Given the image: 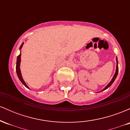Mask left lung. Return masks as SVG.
<instances>
[{"mask_svg":"<svg viewBox=\"0 0 130 130\" xmlns=\"http://www.w3.org/2000/svg\"><path fill=\"white\" fill-rule=\"evenodd\" d=\"M116 62H117V65H116V73H115V74H114V76H113L112 78V79H111V81L109 82V84H108V85H107V86H106V87H104V89H103L102 90L100 91V92H102V91H103V90H106L107 89H108V88L110 86H111L112 84V83H114V80H115V79H116V77H117V74H118V72H119V67H118V60H117V57H116Z\"/></svg>","mask_w":130,"mask_h":130,"instance_id":"left-lung-1","label":"left lung"}]
</instances>
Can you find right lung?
<instances>
[{"label": "right lung", "mask_w": 130, "mask_h": 130, "mask_svg": "<svg viewBox=\"0 0 130 130\" xmlns=\"http://www.w3.org/2000/svg\"><path fill=\"white\" fill-rule=\"evenodd\" d=\"M23 44H24V43H22V44L20 46V47H19V50H20V51L21 50V48L22 47V46H23ZM21 56V52H20V54H19V55L17 57V61H16V73H17L18 77V78L19 79V80H21V83H22V84H23L24 86H25V87H26L27 88H28V89H30V88L28 87L27 85L26 84V83H25V81H24V80L23 78H22L21 72V70H20Z\"/></svg>", "instance_id": "add662e5"}]
</instances>
